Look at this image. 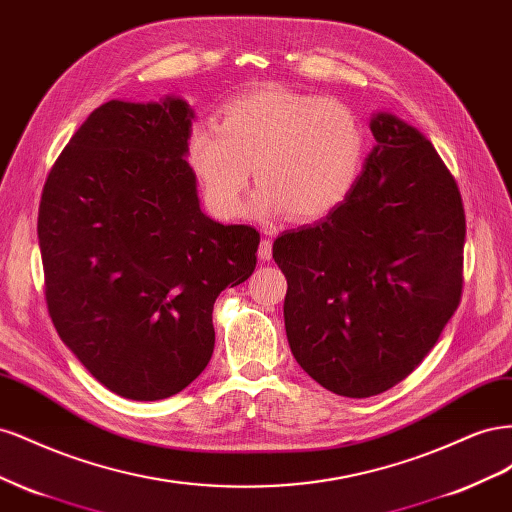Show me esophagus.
Wrapping results in <instances>:
<instances>
[{
  "label": "esophagus",
  "mask_w": 512,
  "mask_h": 512,
  "mask_svg": "<svg viewBox=\"0 0 512 512\" xmlns=\"http://www.w3.org/2000/svg\"><path fill=\"white\" fill-rule=\"evenodd\" d=\"M271 256H273V241L262 239L260 245H258V258L267 262V260H271Z\"/></svg>",
  "instance_id": "34e87169"
}]
</instances>
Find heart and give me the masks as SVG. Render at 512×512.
<instances>
[{
  "label": "heart",
  "mask_w": 512,
  "mask_h": 512,
  "mask_svg": "<svg viewBox=\"0 0 512 512\" xmlns=\"http://www.w3.org/2000/svg\"><path fill=\"white\" fill-rule=\"evenodd\" d=\"M365 128L350 106L288 87H260L232 98L215 123H196L188 162L209 207L222 220L241 213L252 177L260 218L316 220L342 205L359 181Z\"/></svg>",
  "instance_id": "obj_1"
}]
</instances>
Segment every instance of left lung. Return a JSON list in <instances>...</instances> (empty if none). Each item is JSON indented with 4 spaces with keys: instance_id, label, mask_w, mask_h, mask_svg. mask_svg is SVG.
<instances>
[{
    "instance_id": "1",
    "label": "left lung",
    "mask_w": 512,
    "mask_h": 512,
    "mask_svg": "<svg viewBox=\"0 0 512 512\" xmlns=\"http://www.w3.org/2000/svg\"><path fill=\"white\" fill-rule=\"evenodd\" d=\"M369 128L376 145L344 203L273 243L294 359L356 399L389 391L436 346L461 299L466 241L459 188L427 138L389 113Z\"/></svg>"
}]
</instances>
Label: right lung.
<instances>
[{
	"label": "right lung",
	"instance_id": "1",
	"mask_svg": "<svg viewBox=\"0 0 512 512\" xmlns=\"http://www.w3.org/2000/svg\"><path fill=\"white\" fill-rule=\"evenodd\" d=\"M188 102L111 100L46 177L38 239L55 329L126 399L183 391L211 359L213 303L254 273L258 230L200 211Z\"/></svg>",
	"mask_w": 512,
	"mask_h": 512
}]
</instances>
